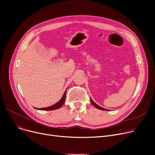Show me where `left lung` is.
<instances>
[{
  "mask_svg": "<svg viewBox=\"0 0 155 155\" xmlns=\"http://www.w3.org/2000/svg\"><path fill=\"white\" fill-rule=\"evenodd\" d=\"M91 103L92 104V105H94V107H95L97 109H100V110H107V109H104V108H103V107H101V106H99V105H98L97 104H95V103L92 101V99L91 98Z\"/></svg>",
  "mask_w": 155,
  "mask_h": 155,
  "instance_id": "left-lung-1",
  "label": "left lung"
}]
</instances>
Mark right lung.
Instances as JSON below:
<instances>
[{
	"mask_svg": "<svg viewBox=\"0 0 155 155\" xmlns=\"http://www.w3.org/2000/svg\"><path fill=\"white\" fill-rule=\"evenodd\" d=\"M67 91V90H66ZM65 95H66V91L64 92V93L63 94V95L62 96L61 99L56 104H54L53 105H51L50 107H45V108H36L38 110H55V109H58L59 108H60L62 105H63V104L64 103V101H65Z\"/></svg>",
	"mask_w": 155,
	"mask_h": 155,
	"instance_id": "obj_1",
	"label": "right lung"
}]
</instances>
